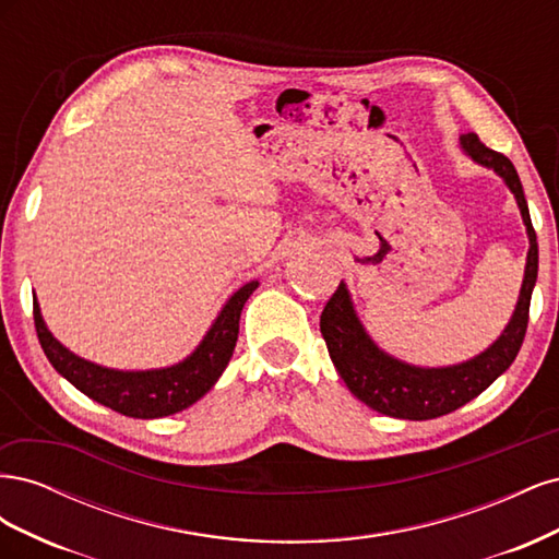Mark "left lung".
Returning a JSON list of instances; mask_svg holds the SVG:
<instances>
[{
    "instance_id": "obj_1",
    "label": "left lung",
    "mask_w": 559,
    "mask_h": 559,
    "mask_svg": "<svg viewBox=\"0 0 559 559\" xmlns=\"http://www.w3.org/2000/svg\"><path fill=\"white\" fill-rule=\"evenodd\" d=\"M462 148L473 160L492 167L499 177H503L518 200L524 226L530 233L527 270H524L520 300L511 324L480 357L450 368H415L386 357L373 345L352 310L345 284H337L319 319L331 361L354 396L364 401L368 408L389 417L433 419L462 408L464 403L485 392L515 361L524 333H527L530 300L538 273V245L520 177L513 163L499 151L483 144L476 132L462 134Z\"/></svg>"
}]
</instances>
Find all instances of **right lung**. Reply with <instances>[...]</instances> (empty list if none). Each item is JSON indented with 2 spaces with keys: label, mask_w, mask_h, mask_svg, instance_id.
<instances>
[{
  "label": "right lung",
  "mask_w": 559,
  "mask_h": 559,
  "mask_svg": "<svg viewBox=\"0 0 559 559\" xmlns=\"http://www.w3.org/2000/svg\"><path fill=\"white\" fill-rule=\"evenodd\" d=\"M257 286L259 282H249L240 292L230 296L226 308L216 317L210 333L205 335V341L198 345L189 359L173 368L146 370V373H123V370H109L79 359L76 354L64 349L50 335L41 319L37 300L35 329L46 359L79 392L126 417L154 419L189 408V405H193L200 396H205L214 386V382L224 373V368L233 357L240 331V312Z\"/></svg>",
  "instance_id": "add662e5"
}]
</instances>
